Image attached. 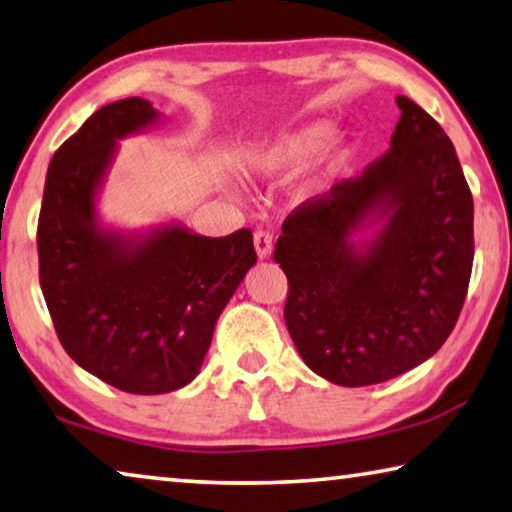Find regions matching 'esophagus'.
<instances>
[{"label": "esophagus", "mask_w": 512, "mask_h": 512, "mask_svg": "<svg viewBox=\"0 0 512 512\" xmlns=\"http://www.w3.org/2000/svg\"><path fill=\"white\" fill-rule=\"evenodd\" d=\"M255 250H257V257L259 259H266L271 257L273 253V237L269 232H255Z\"/></svg>", "instance_id": "esophagus-1"}]
</instances>
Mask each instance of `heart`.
<instances>
[{
  "instance_id": "1",
  "label": "heart",
  "mask_w": 512,
  "mask_h": 512,
  "mask_svg": "<svg viewBox=\"0 0 512 512\" xmlns=\"http://www.w3.org/2000/svg\"><path fill=\"white\" fill-rule=\"evenodd\" d=\"M337 125L328 118L307 120V123L285 129L257 143L250 152V170L262 180L285 182L305 170L328 150V145L335 141ZM351 157V145H337L332 154V166H342ZM323 191L321 180H312L303 189L305 198H314Z\"/></svg>"
}]
</instances>
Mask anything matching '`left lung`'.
Listing matches in <instances>:
<instances>
[{
  "label": "left lung",
  "instance_id": "1",
  "mask_svg": "<svg viewBox=\"0 0 512 512\" xmlns=\"http://www.w3.org/2000/svg\"><path fill=\"white\" fill-rule=\"evenodd\" d=\"M396 104L389 152L298 207L275 243L289 335L342 387L385 383L440 351L472 275L474 200L456 148L410 97Z\"/></svg>",
  "mask_w": 512,
  "mask_h": 512
}]
</instances>
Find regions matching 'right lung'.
<instances>
[{
  "instance_id": "add662e5",
  "label": "right lung",
  "mask_w": 512,
  "mask_h": 512,
  "mask_svg": "<svg viewBox=\"0 0 512 512\" xmlns=\"http://www.w3.org/2000/svg\"><path fill=\"white\" fill-rule=\"evenodd\" d=\"M164 123L143 97L104 104L54 152L38 218V273L56 335L81 369L129 394L189 385L225 305L257 262L253 232L202 237L180 221L123 230L100 193L118 141Z\"/></svg>"
}]
</instances>
